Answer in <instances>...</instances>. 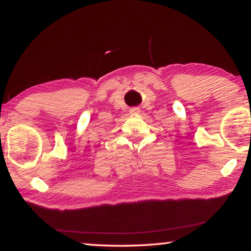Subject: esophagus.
<instances>
[{
	"mask_svg": "<svg viewBox=\"0 0 251 251\" xmlns=\"http://www.w3.org/2000/svg\"><path fill=\"white\" fill-rule=\"evenodd\" d=\"M139 113H141V110H139V108H136V107L131 108L129 110V114H130V115H133V116H137Z\"/></svg>",
	"mask_w": 251,
	"mask_h": 251,
	"instance_id": "1",
	"label": "esophagus"
}]
</instances>
